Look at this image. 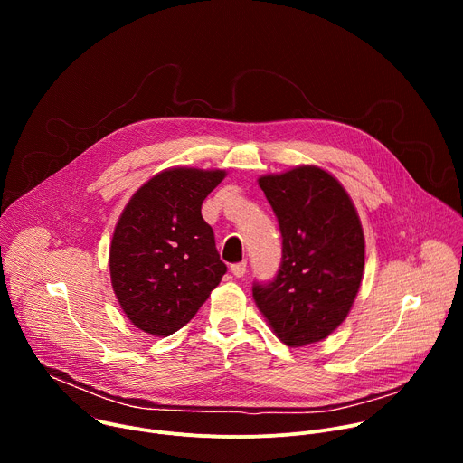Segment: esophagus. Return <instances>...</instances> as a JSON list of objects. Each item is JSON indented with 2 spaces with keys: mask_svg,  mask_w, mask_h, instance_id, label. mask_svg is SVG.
<instances>
[{
  "mask_svg": "<svg viewBox=\"0 0 463 463\" xmlns=\"http://www.w3.org/2000/svg\"><path fill=\"white\" fill-rule=\"evenodd\" d=\"M231 271L234 277H243L247 273V261H238V263H232L231 266Z\"/></svg>",
  "mask_w": 463,
  "mask_h": 463,
  "instance_id": "1",
  "label": "esophagus"
}]
</instances>
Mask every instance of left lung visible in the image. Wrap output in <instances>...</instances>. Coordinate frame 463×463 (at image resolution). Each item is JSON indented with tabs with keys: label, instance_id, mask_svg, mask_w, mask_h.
Here are the masks:
<instances>
[{
	"label": "left lung",
	"instance_id": "obj_1",
	"mask_svg": "<svg viewBox=\"0 0 463 463\" xmlns=\"http://www.w3.org/2000/svg\"><path fill=\"white\" fill-rule=\"evenodd\" d=\"M282 234L273 282L252 284L258 309L291 346L326 339L348 317L364 269V236L343 184L318 166L261 175Z\"/></svg>",
	"mask_w": 463,
	"mask_h": 463
}]
</instances>
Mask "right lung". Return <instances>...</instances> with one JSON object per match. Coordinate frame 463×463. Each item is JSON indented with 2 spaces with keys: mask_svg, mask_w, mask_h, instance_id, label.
<instances>
[{
  "mask_svg": "<svg viewBox=\"0 0 463 463\" xmlns=\"http://www.w3.org/2000/svg\"><path fill=\"white\" fill-rule=\"evenodd\" d=\"M223 177V170L168 168L131 195L118 218L111 286L129 322L150 335L183 327L227 271L202 216L203 200Z\"/></svg>",
  "mask_w": 463,
  "mask_h": 463,
  "instance_id": "right-lung-1",
  "label": "right lung"
}]
</instances>
